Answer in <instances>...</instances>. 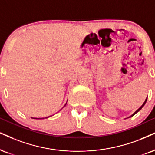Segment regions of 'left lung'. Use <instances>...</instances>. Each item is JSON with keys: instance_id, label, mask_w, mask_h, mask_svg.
Wrapping results in <instances>:
<instances>
[{"instance_id": "8db88e82", "label": "left lung", "mask_w": 155, "mask_h": 155, "mask_svg": "<svg viewBox=\"0 0 155 155\" xmlns=\"http://www.w3.org/2000/svg\"><path fill=\"white\" fill-rule=\"evenodd\" d=\"M147 101V98H146V100H145V101H144V104H142V106H141V107H140V108H139L138 110H136V111H135L134 113V114H132V115H131V116H129V117H128V118H131V117H132V116H134V115H135V114H136L137 112H139V110H140L141 109H142V108H143V107H144V105H145V104H146Z\"/></svg>"}]
</instances>
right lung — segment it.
Masks as SVG:
<instances>
[{"label": "right lung", "instance_id": "1", "mask_svg": "<svg viewBox=\"0 0 155 155\" xmlns=\"http://www.w3.org/2000/svg\"><path fill=\"white\" fill-rule=\"evenodd\" d=\"M66 104H67V103H66V104H65V105H64V106H66ZM49 117H50V116H48V117H46L45 118H49ZM38 119H39V118H38ZM40 119H41V118H40Z\"/></svg>", "mask_w": 155, "mask_h": 155}]
</instances>
